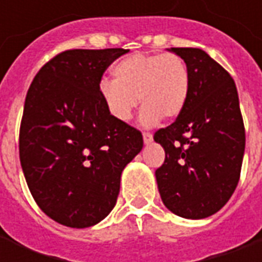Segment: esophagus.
<instances>
[{"label":"esophagus","instance_id":"esophagus-1","mask_svg":"<svg viewBox=\"0 0 262 262\" xmlns=\"http://www.w3.org/2000/svg\"><path fill=\"white\" fill-rule=\"evenodd\" d=\"M143 140H144L146 144L151 143L153 142V135H151V133H148V132H144V133H143Z\"/></svg>","mask_w":262,"mask_h":262}]
</instances>
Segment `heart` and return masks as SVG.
Returning <instances> with one entry per match:
<instances>
[{"label": "heart", "mask_w": 262, "mask_h": 262, "mask_svg": "<svg viewBox=\"0 0 262 262\" xmlns=\"http://www.w3.org/2000/svg\"><path fill=\"white\" fill-rule=\"evenodd\" d=\"M115 80H102L99 92L118 120L127 122L139 105H144L142 123H157L163 116L176 119L182 114L189 95V70L177 54L135 53L114 67Z\"/></svg>", "instance_id": "1"}]
</instances>
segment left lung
<instances>
[{
  "instance_id": "obj_1",
  "label": "left lung",
  "mask_w": 262,
  "mask_h": 262,
  "mask_svg": "<svg viewBox=\"0 0 262 262\" xmlns=\"http://www.w3.org/2000/svg\"><path fill=\"white\" fill-rule=\"evenodd\" d=\"M189 70V95L174 123L154 133L165 151L156 170L163 203L185 219L225 206L242 171L246 132L231 75L202 49L171 48Z\"/></svg>"
}]
</instances>
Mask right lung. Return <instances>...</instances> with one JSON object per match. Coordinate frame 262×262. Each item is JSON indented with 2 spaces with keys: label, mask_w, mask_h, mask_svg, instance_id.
I'll return each mask as SVG.
<instances>
[{
  "label": "right lung",
  "mask_w": 262,
  "mask_h": 262,
  "mask_svg": "<svg viewBox=\"0 0 262 262\" xmlns=\"http://www.w3.org/2000/svg\"><path fill=\"white\" fill-rule=\"evenodd\" d=\"M126 49H73L39 70L28 90L19 159L39 208L60 225L84 229L114 209L126 165L143 136L103 102L105 70Z\"/></svg>",
  "instance_id": "obj_1"
}]
</instances>
